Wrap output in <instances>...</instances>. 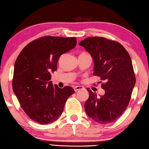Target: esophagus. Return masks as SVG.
<instances>
[{"mask_svg":"<svg viewBox=\"0 0 149 149\" xmlns=\"http://www.w3.org/2000/svg\"><path fill=\"white\" fill-rule=\"evenodd\" d=\"M84 89V87L81 86H75L74 87V90L75 91H78L79 90Z\"/></svg>","mask_w":149,"mask_h":149,"instance_id":"obj_1","label":"esophagus"}]
</instances>
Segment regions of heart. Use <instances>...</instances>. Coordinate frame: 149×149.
<instances>
[{"mask_svg": "<svg viewBox=\"0 0 149 149\" xmlns=\"http://www.w3.org/2000/svg\"><path fill=\"white\" fill-rule=\"evenodd\" d=\"M82 54H83V53H82Z\"/></svg>", "mask_w": 149, "mask_h": 149, "instance_id": "1", "label": "heart"}]
</instances>
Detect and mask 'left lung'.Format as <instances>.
Returning <instances> with one entry per match:
<instances>
[{
    "instance_id": "obj_1",
    "label": "left lung",
    "mask_w": 149,
    "mask_h": 149,
    "mask_svg": "<svg viewBox=\"0 0 149 149\" xmlns=\"http://www.w3.org/2000/svg\"><path fill=\"white\" fill-rule=\"evenodd\" d=\"M79 45L92 56L93 75L103 81L101 87L105 90V94L99 97L87 88L89 98L84 104L85 111L98 123H111L127 109L136 83L131 57L122 44L104 37L87 38Z\"/></svg>"
}]
</instances>
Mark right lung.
Returning a JSON list of instances; mask_svg holds the SVG:
<instances>
[{
    "label": "right lung",
    "mask_w": 149,
    "mask_h": 149,
    "mask_svg": "<svg viewBox=\"0 0 149 149\" xmlns=\"http://www.w3.org/2000/svg\"><path fill=\"white\" fill-rule=\"evenodd\" d=\"M76 44L75 37L45 36L28 43L18 56L13 90L22 109L34 122H54L62 114L66 100L74 93L72 87L59 88L49 80L60 56Z\"/></svg>",
    "instance_id": "obj_1"
}]
</instances>
